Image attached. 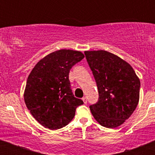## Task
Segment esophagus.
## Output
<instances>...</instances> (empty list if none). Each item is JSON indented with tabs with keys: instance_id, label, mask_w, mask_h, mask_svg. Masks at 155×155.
<instances>
[{
	"instance_id": "34e87169",
	"label": "esophagus",
	"mask_w": 155,
	"mask_h": 155,
	"mask_svg": "<svg viewBox=\"0 0 155 155\" xmlns=\"http://www.w3.org/2000/svg\"><path fill=\"white\" fill-rule=\"evenodd\" d=\"M82 100H83V102H84V104L87 103V98H86V97H83V98H82Z\"/></svg>"
}]
</instances>
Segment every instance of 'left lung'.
<instances>
[{"mask_svg":"<svg viewBox=\"0 0 155 155\" xmlns=\"http://www.w3.org/2000/svg\"><path fill=\"white\" fill-rule=\"evenodd\" d=\"M98 90V101L90 105L91 114L102 127L124 124L137 106L140 82L133 68L105 50L84 52Z\"/></svg>","mask_w":155,"mask_h":155,"instance_id":"1","label":"left lung"}]
</instances>
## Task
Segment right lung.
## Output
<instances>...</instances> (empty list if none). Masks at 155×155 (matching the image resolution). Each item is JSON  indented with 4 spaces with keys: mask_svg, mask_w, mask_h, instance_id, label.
Wrapping results in <instances>:
<instances>
[{
    "mask_svg": "<svg viewBox=\"0 0 155 155\" xmlns=\"http://www.w3.org/2000/svg\"><path fill=\"white\" fill-rule=\"evenodd\" d=\"M80 51L60 50L35 64L27 79L24 92L30 113L42 126L57 130L73 120L78 106L84 103L71 89L69 72L84 58Z\"/></svg>",
    "mask_w": 155,
    "mask_h": 155,
    "instance_id": "add662e5",
    "label": "right lung"
}]
</instances>
